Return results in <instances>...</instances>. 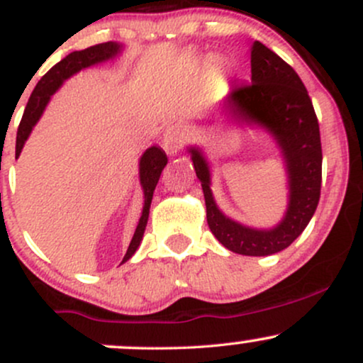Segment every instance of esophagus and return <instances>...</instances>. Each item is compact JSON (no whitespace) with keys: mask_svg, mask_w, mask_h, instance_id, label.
Returning a JSON list of instances; mask_svg holds the SVG:
<instances>
[{"mask_svg":"<svg viewBox=\"0 0 363 363\" xmlns=\"http://www.w3.org/2000/svg\"><path fill=\"white\" fill-rule=\"evenodd\" d=\"M186 131L179 124H172V126L167 128V131L164 133V140H162V145H164V150L170 155H176V153L181 152V148L184 147L186 143Z\"/></svg>","mask_w":363,"mask_h":363,"instance_id":"1","label":"esophagus"}]
</instances>
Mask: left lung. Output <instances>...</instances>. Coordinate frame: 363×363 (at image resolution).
<instances>
[{"instance_id":"1","label":"left lung","mask_w":363,"mask_h":363,"mask_svg":"<svg viewBox=\"0 0 363 363\" xmlns=\"http://www.w3.org/2000/svg\"><path fill=\"white\" fill-rule=\"evenodd\" d=\"M223 111L234 123L268 129L280 145L289 172V208L277 227L257 230L227 218L216 206L210 167L198 148H189L196 176L201 181L210 230L228 251L244 256L280 252L302 234L320 196L323 150L319 123L306 86L295 69L259 40L251 49V83H232Z\"/></svg>"}]
</instances>
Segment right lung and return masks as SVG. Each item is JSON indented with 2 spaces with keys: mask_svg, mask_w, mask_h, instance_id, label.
Masks as SVG:
<instances>
[{
  "mask_svg": "<svg viewBox=\"0 0 363 363\" xmlns=\"http://www.w3.org/2000/svg\"><path fill=\"white\" fill-rule=\"evenodd\" d=\"M121 52V45L116 43H104L91 45V48L83 49V51H74L72 54L61 60L56 66H52L48 73L40 78V82L37 83L34 91H32L30 99H28L27 107H25L23 118L20 121L18 131H16V148H15V157H20V152H22L25 141H27L28 135H30L32 128L35 126L37 121L40 119L43 112L48 106V102L51 101V95L62 85V82L66 78H69L72 74L78 73L83 68H89V66L97 65V62L112 60ZM165 165H167V155L162 148L152 147L148 148L147 152L143 153L140 158V182L141 187H143L145 194V205L143 211H141L138 227H136L135 235H133L131 242H129V247L126 254H124L123 262L128 261L133 254L136 252L138 245L143 239L145 227H147L148 222V213H150V205H152L153 191H155V186L160 179L162 170H164Z\"/></svg>",
  "mask_w": 363,
  "mask_h": 363,
  "instance_id": "obj_1",
  "label": "right lung"
}]
</instances>
